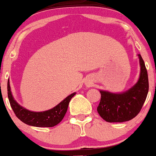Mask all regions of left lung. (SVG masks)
I'll return each mask as SVG.
<instances>
[{"label":"left lung","instance_id":"left-lung-1","mask_svg":"<svg viewBox=\"0 0 156 156\" xmlns=\"http://www.w3.org/2000/svg\"><path fill=\"white\" fill-rule=\"evenodd\" d=\"M140 73L137 83L122 93L100 90L98 113L108 122H123L134 119L142 109L149 91L148 73L140 55H138Z\"/></svg>","mask_w":156,"mask_h":156}]
</instances>
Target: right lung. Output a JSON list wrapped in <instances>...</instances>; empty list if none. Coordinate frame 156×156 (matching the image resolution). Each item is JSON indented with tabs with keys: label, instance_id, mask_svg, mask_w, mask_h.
I'll use <instances>...</instances> for the list:
<instances>
[{
	"label": "right lung",
	"instance_id": "add662e5",
	"mask_svg": "<svg viewBox=\"0 0 156 156\" xmlns=\"http://www.w3.org/2000/svg\"><path fill=\"white\" fill-rule=\"evenodd\" d=\"M7 94L9 104L14 113L22 122L35 127H53L63 119L66 114L69 102L76 93L67 96L53 108L43 112L30 111L19 105L12 97L9 80L7 83Z\"/></svg>",
	"mask_w": 156,
	"mask_h": 156
}]
</instances>
